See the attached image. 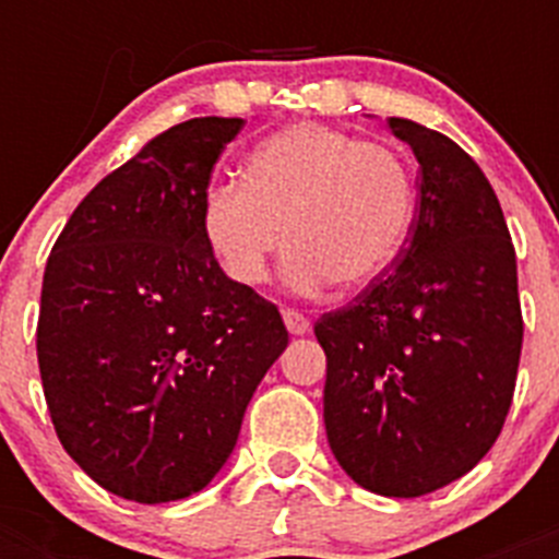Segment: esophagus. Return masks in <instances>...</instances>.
<instances>
[{
	"mask_svg": "<svg viewBox=\"0 0 559 559\" xmlns=\"http://www.w3.org/2000/svg\"><path fill=\"white\" fill-rule=\"evenodd\" d=\"M284 324H287V331L293 333V336H305L307 331H310V322H307L305 313H298V310H284Z\"/></svg>",
	"mask_w": 559,
	"mask_h": 559,
	"instance_id": "34e87169",
	"label": "esophagus"
}]
</instances>
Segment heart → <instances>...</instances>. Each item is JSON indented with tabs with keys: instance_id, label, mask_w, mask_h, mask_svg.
<instances>
[{
	"instance_id": "obj_1",
	"label": "heart",
	"mask_w": 559,
	"mask_h": 559,
	"mask_svg": "<svg viewBox=\"0 0 559 559\" xmlns=\"http://www.w3.org/2000/svg\"><path fill=\"white\" fill-rule=\"evenodd\" d=\"M415 219V177L394 147L301 121L263 139L243 182L202 193V235L237 284L254 287L287 237L284 281L316 296L366 287L397 261Z\"/></svg>"
}]
</instances>
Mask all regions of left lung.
I'll use <instances>...</instances> for the list:
<instances>
[{
    "label": "left lung",
    "mask_w": 559,
    "mask_h": 559,
    "mask_svg": "<svg viewBox=\"0 0 559 559\" xmlns=\"http://www.w3.org/2000/svg\"><path fill=\"white\" fill-rule=\"evenodd\" d=\"M420 165L397 261L316 322L328 354L324 429L371 493L415 499L485 459L511 408L522 307L502 205L459 144L389 118Z\"/></svg>",
    "instance_id": "left-lung-1"
}]
</instances>
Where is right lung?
Wrapping results in <instances>:
<instances>
[{
	"instance_id": "1",
	"label": "right lung",
	"mask_w": 559,
	"mask_h": 559,
	"mask_svg": "<svg viewBox=\"0 0 559 559\" xmlns=\"http://www.w3.org/2000/svg\"><path fill=\"white\" fill-rule=\"evenodd\" d=\"M243 118H191L74 209L48 254L37 362L63 450L130 502L200 493L287 348L278 307L219 270L202 193Z\"/></svg>"
}]
</instances>
